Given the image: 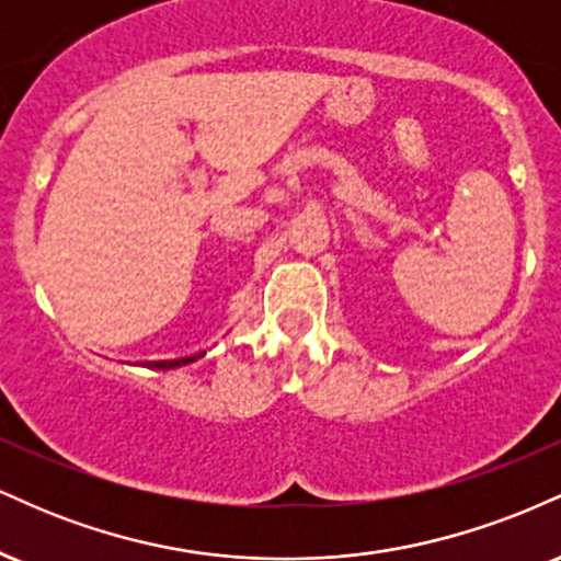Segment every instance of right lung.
Here are the masks:
<instances>
[{"label": "right lung", "instance_id": "add662e5", "mask_svg": "<svg viewBox=\"0 0 561 561\" xmlns=\"http://www.w3.org/2000/svg\"><path fill=\"white\" fill-rule=\"evenodd\" d=\"M205 351L199 353H192V356H182V358H169V362H137L139 366H147V369H176V366H186L192 362H197V358H203Z\"/></svg>", "mask_w": 561, "mask_h": 561}]
</instances>
